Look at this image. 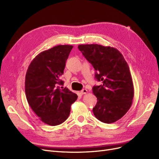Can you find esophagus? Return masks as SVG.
Wrapping results in <instances>:
<instances>
[{"mask_svg":"<svg viewBox=\"0 0 159 159\" xmlns=\"http://www.w3.org/2000/svg\"><path fill=\"white\" fill-rule=\"evenodd\" d=\"M87 93H88V90L86 89H84L83 90H81V91H80V94H81V95L86 94Z\"/></svg>","mask_w":159,"mask_h":159,"instance_id":"obj_1","label":"esophagus"}]
</instances>
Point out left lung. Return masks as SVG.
Listing matches in <instances>:
<instances>
[{
    "instance_id": "8db88e82",
    "label": "left lung",
    "mask_w": 159,
    "mask_h": 159,
    "mask_svg": "<svg viewBox=\"0 0 159 159\" xmlns=\"http://www.w3.org/2000/svg\"><path fill=\"white\" fill-rule=\"evenodd\" d=\"M78 49L95 70V78L103 83L92 89L98 99L93 109L95 117L105 123L118 121L131 107L134 97L133 80L127 61L113 47L81 44Z\"/></svg>"
}]
</instances>
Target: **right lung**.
Listing matches in <instances>:
<instances>
[{"instance_id":"1","label":"right lung","mask_w":159,"mask_h":159,"mask_svg":"<svg viewBox=\"0 0 159 159\" xmlns=\"http://www.w3.org/2000/svg\"><path fill=\"white\" fill-rule=\"evenodd\" d=\"M72 48L71 45H58L40 52L26 71L28 103L41 121L51 126L58 125L68 119L71 105L78 98L68 88L58 86L64 84L60 78Z\"/></svg>"}]
</instances>
